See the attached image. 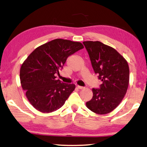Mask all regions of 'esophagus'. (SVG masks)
Returning a JSON list of instances; mask_svg holds the SVG:
<instances>
[{"label": "esophagus", "mask_w": 147, "mask_h": 147, "mask_svg": "<svg viewBox=\"0 0 147 147\" xmlns=\"http://www.w3.org/2000/svg\"><path fill=\"white\" fill-rule=\"evenodd\" d=\"M77 87H78V89H84V87L80 86V85H78V86H77Z\"/></svg>", "instance_id": "1"}]
</instances>
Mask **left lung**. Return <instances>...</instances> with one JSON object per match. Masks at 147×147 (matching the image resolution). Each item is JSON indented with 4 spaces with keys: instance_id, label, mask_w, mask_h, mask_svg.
<instances>
[{
    "instance_id": "left-lung-1",
    "label": "left lung",
    "mask_w": 147,
    "mask_h": 147,
    "mask_svg": "<svg viewBox=\"0 0 147 147\" xmlns=\"http://www.w3.org/2000/svg\"><path fill=\"white\" fill-rule=\"evenodd\" d=\"M94 71L101 84L93 88L87 107L98 114L111 113L121 103L129 86V67L126 60L114 48L99 41L83 42Z\"/></svg>"
}]
</instances>
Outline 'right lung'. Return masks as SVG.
I'll list each match as a JSON object with an SVG mask.
<instances>
[{
    "label": "right lung",
    "mask_w": 147,
    "mask_h": 147,
    "mask_svg": "<svg viewBox=\"0 0 147 147\" xmlns=\"http://www.w3.org/2000/svg\"><path fill=\"white\" fill-rule=\"evenodd\" d=\"M84 48L80 42L55 39L36 48L21 66V85L33 107L44 113L59 109L75 85L56 80L67 58Z\"/></svg>",
    "instance_id": "obj_1"
}]
</instances>
